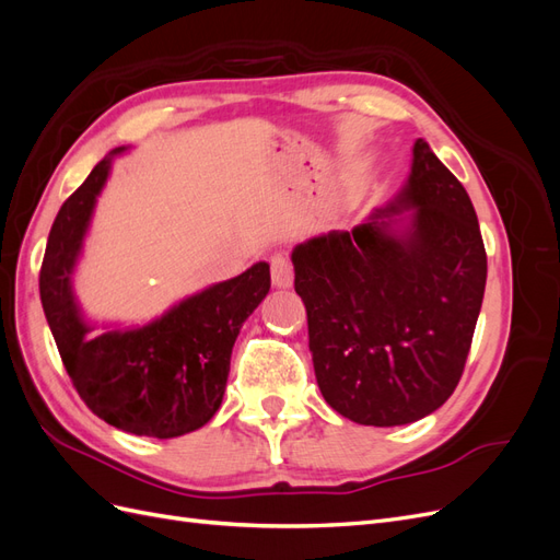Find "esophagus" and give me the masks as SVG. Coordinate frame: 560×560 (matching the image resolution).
Here are the masks:
<instances>
[{"mask_svg": "<svg viewBox=\"0 0 560 560\" xmlns=\"http://www.w3.org/2000/svg\"><path fill=\"white\" fill-rule=\"evenodd\" d=\"M270 280H273V284L280 287V290L292 287L294 268H292L290 259L284 257V254H273V257H270Z\"/></svg>", "mask_w": 560, "mask_h": 560, "instance_id": "34e87169", "label": "esophagus"}]
</instances>
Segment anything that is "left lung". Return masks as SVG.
Returning a JSON list of instances; mask_svg holds the SVG:
<instances>
[{
  "instance_id": "obj_1",
  "label": "left lung",
  "mask_w": 560,
  "mask_h": 560,
  "mask_svg": "<svg viewBox=\"0 0 560 560\" xmlns=\"http://www.w3.org/2000/svg\"><path fill=\"white\" fill-rule=\"evenodd\" d=\"M319 393L360 425H409L460 381L486 290L465 186L425 140L385 206L292 249Z\"/></svg>"
}]
</instances>
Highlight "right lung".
I'll return each instance as SVG.
<instances>
[{"mask_svg":"<svg viewBox=\"0 0 560 560\" xmlns=\"http://www.w3.org/2000/svg\"><path fill=\"white\" fill-rule=\"evenodd\" d=\"M126 151L112 149L65 200L48 233L39 294L67 374L89 409L128 434L173 439L202 428L222 406L233 343L270 290V266L257 261L144 325L89 319L74 294V270L97 196Z\"/></svg>","mask_w":560,"mask_h":560,"instance_id":"add662e5","label":"right lung"}]
</instances>
